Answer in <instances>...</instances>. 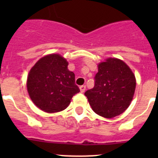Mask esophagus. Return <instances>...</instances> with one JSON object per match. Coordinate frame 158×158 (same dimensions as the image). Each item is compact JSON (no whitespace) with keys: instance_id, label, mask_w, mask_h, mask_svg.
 <instances>
[{"instance_id":"1","label":"esophagus","mask_w":158,"mask_h":158,"mask_svg":"<svg viewBox=\"0 0 158 158\" xmlns=\"http://www.w3.org/2000/svg\"><path fill=\"white\" fill-rule=\"evenodd\" d=\"M85 89H86V86L85 85H81L80 86V90L81 93H84V92L85 91Z\"/></svg>"}]
</instances>
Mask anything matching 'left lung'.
I'll return each mask as SVG.
<instances>
[{
    "label": "left lung",
    "instance_id": "8db88e82",
    "mask_svg": "<svg viewBox=\"0 0 158 158\" xmlns=\"http://www.w3.org/2000/svg\"><path fill=\"white\" fill-rule=\"evenodd\" d=\"M95 85L85 93L97 115L111 118L119 115L131 104L136 80L130 67L122 60L109 58L98 65Z\"/></svg>",
    "mask_w": 158,
    "mask_h": 158
}]
</instances>
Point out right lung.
Instances as JSON below:
<instances>
[{
	"instance_id": "add662e5",
	"label": "right lung",
	"mask_w": 158,
	"mask_h": 158,
	"mask_svg": "<svg viewBox=\"0 0 158 158\" xmlns=\"http://www.w3.org/2000/svg\"><path fill=\"white\" fill-rule=\"evenodd\" d=\"M68 62L58 54L40 58L27 76V88L32 102L43 111L54 113L65 109L72 97L80 92Z\"/></svg>"
}]
</instances>
